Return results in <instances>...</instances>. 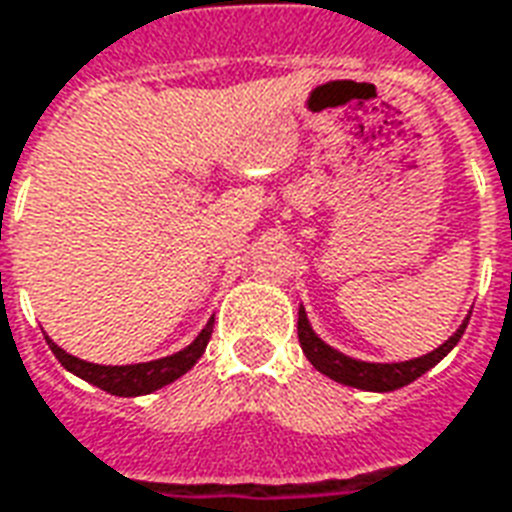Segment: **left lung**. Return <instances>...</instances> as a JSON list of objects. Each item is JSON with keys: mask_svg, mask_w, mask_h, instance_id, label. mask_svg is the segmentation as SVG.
I'll return each instance as SVG.
<instances>
[{"mask_svg": "<svg viewBox=\"0 0 512 512\" xmlns=\"http://www.w3.org/2000/svg\"><path fill=\"white\" fill-rule=\"evenodd\" d=\"M468 318H463V324L452 332L449 341H443L438 349H432L427 355L413 357V360H402V363H368V360H357L338 352L335 346L327 341H321L316 330L310 327V318H307L305 307L299 305V321H296V330H299V343H302V352L307 360L318 368L324 377L349 385V388H360V391H374V393H388L396 388H405L413 380H418L421 374H427L432 366H438L443 357L449 355L457 346V341L463 338V332L468 327Z\"/></svg>", "mask_w": 512, "mask_h": 512, "instance_id": "obj_1", "label": "left lung"}]
</instances>
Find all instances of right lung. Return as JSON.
Listing matches in <instances>:
<instances>
[{"instance_id": "obj_1", "label": "right lung", "mask_w": 512, "mask_h": 512, "mask_svg": "<svg viewBox=\"0 0 512 512\" xmlns=\"http://www.w3.org/2000/svg\"><path fill=\"white\" fill-rule=\"evenodd\" d=\"M210 335H213V318L180 352L160 357V360H149V363H130V366H99V363L80 360V357L69 355L66 349H60L49 335H46V343L60 360V366L71 374H77L80 380L91 382V385L113 393V396H144V393H152L163 385H169V382L180 380L185 371H191L196 360L205 355Z\"/></svg>"}]
</instances>
